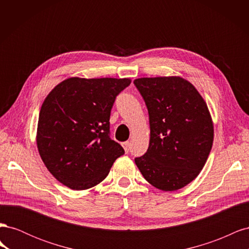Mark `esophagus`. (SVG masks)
<instances>
[{
	"label": "esophagus",
	"instance_id": "34e87169",
	"mask_svg": "<svg viewBox=\"0 0 249 249\" xmlns=\"http://www.w3.org/2000/svg\"><path fill=\"white\" fill-rule=\"evenodd\" d=\"M123 146H124V150H125V153H129V150H130V142L129 141L124 142L123 143Z\"/></svg>",
	"mask_w": 249,
	"mask_h": 249
}]
</instances>
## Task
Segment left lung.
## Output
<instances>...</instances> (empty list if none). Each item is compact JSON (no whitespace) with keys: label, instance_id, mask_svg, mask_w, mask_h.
I'll list each match as a JSON object with an SVG mask.
<instances>
[{"label":"left lung","instance_id":"8db88e82","mask_svg":"<svg viewBox=\"0 0 249 249\" xmlns=\"http://www.w3.org/2000/svg\"><path fill=\"white\" fill-rule=\"evenodd\" d=\"M148 111L147 152L135 163L147 182L163 191H177L196 178L212 148L214 125L207 103L180 77L134 81Z\"/></svg>","mask_w":249,"mask_h":249}]
</instances>
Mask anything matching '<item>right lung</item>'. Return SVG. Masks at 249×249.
Segmentation results:
<instances>
[{
	"label": "right lung",
	"instance_id": "right-lung-1",
	"mask_svg": "<svg viewBox=\"0 0 249 249\" xmlns=\"http://www.w3.org/2000/svg\"><path fill=\"white\" fill-rule=\"evenodd\" d=\"M131 79L72 77L48 94L41 106L36 143L41 160L60 183L86 190L106 178L122 145L109 137L116 95Z\"/></svg>",
	"mask_w": 249,
	"mask_h": 249
}]
</instances>
